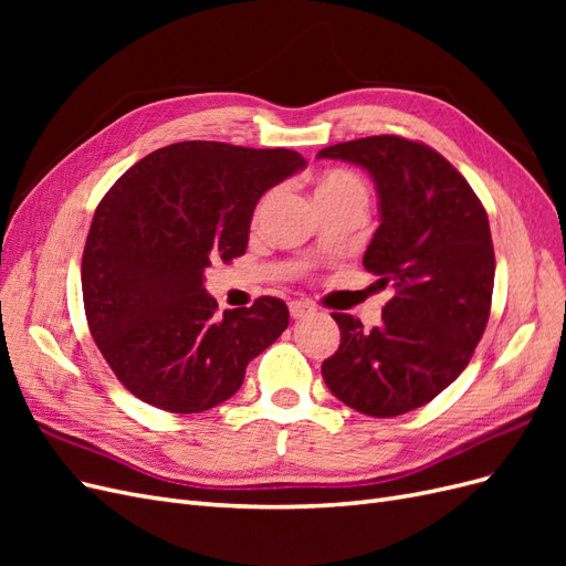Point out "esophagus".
Returning a JSON list of instances; mask_svg holds the SVG:
<instances>
[{
  "label": "esophagus",
  "mask_w": 566,
  "mask_h": 566,
  "mask_svg": "<svg viewBox=\"0 0 566 566\" xmlns=\"http://www.w3.org/2000/svg\"><path fill=\"white\" fill-rule=\"evenodd\" d=\"M287 310H290V316H293V318H302V316H306V314H312V312H314V306H312L310 302H300V300H295V302H290V304H287Z\"/></svg>",
  "instance_id": "1"
}]
</instances>
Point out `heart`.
<instances>
[{"mask_svg":"<svg viewBox=\"0 0 566 566\" xmlns=\"http://www.w3.org/2000/svg\"><path fill=\"white\" fill-rule=\"evenodd\" d=\"M314 196H316L321 208H323V205H331V202H345V200L366 202L368 200L366 184L358 179L354 172H349V169H342V167L323 169V172L314 181ZM264 205H266V200L260 205L256 214L262 212Z\"/></svg>","mask_w":566,"mask_h":566,"instance_id":"obj_1","label":"heart"}]
</instances>
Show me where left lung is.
Here are the masks:
<instances>
[{
	"instance_id": "left-lung-1",
	"label": "left lung",
	"mask_w": 566,
	"mask_h": 566,
	"mask_svg": "<svg viewBox=\"0 0 566 566\" xmlns=\"http://www.w3.org/2000/svg\"><path fill=\"white\" fill-rule=\"evenodd\" d=\"M373 177L380 227L364 266L394 295L378 328L333 314L339 347L321 373L335 397L373 418L432 401L465 370L491 314L495 254L484 205L430 146L382 134L323 148Z\"/></svg>"
}]
</instances>
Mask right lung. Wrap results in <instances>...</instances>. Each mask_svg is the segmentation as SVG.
Here are the masks:
<instances>
[{
	"instance_id": "right-lung-1",
	"label": "right lung",
	"mask_w": 566,
	"mask_h": 566,
	"mask_svg": "<svg viewBox=\"0 0 566 566\" xmlns=\"http://www.w3.org/2000/svg\"><path fill=\"white\" fill-rule=\"evenodd\" d=\"M304 165L290 148L181 142L129 167L98 202L82 254L84 314L136 399L210 410L287 328L279 297L219 316L205 269L245 254L256 200Z\"/></svg>"
}]
</instances>
